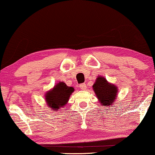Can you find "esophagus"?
<instances>
[{
    "instance_id": "1",
    "label": "esophagus",
    "mask_w": 155,
    "mask_h": 155,
    "mask_svg": "<svg viewBox=\"0 0 155 155\" xmlns=\"http://www.w3.org/2000/svg\"><path fill=\"white\" fill-rule=\"evenodd\" d=\"M79 87H80V88L82 89V90H85L87 88L86 84H85V83H81V84L80 85Z\"/></svg>"
}]
</instances>
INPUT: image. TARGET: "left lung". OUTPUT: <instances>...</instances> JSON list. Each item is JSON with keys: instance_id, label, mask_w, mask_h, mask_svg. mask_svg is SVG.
Instances as JSON below:
<instances>
[{"instance_id": "obj_1", "label": "left lung", "mask_w": 155, "mask_h": 155, "mask_svg": "<svg viewBox=\"0 0 155 155\" xmlns=\"http://www.w3.org/2000/svg\"><path fill=\"white\" fill-rule=\"evenodd\" d=\"M93 88L103 107L113 104L117 94V88L114 85L109 83L104 77H99L93 85Z\"/></svg>"}]
</instances>
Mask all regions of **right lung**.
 Masks as SVG:
<instances>
[{
    "mask_svg": "<svg viewBox=\"0 0 155 155\" xmlns=\"http://www.w3.org/2000/svg\"><path fill=\"white\" fill-rule=\"evenodd\" d=\"M74 91L72 87H69L63 82H60L50 91L45 94V101L51 110H58L67 104L69 98Z\"/></svg>",
    "mask_w": 155,
    "mask_h": 155,
    "instance_id": "1",
    "label": "right lung"
}]
</instances>
